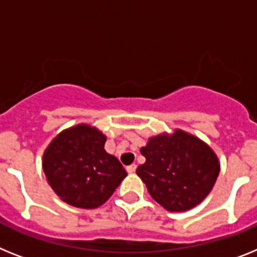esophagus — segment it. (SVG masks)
I'll use <instances>...</instances> for the list:
<instances>
[{
  "label": "esophagus",
  "instance_id": "34e87169",
  "mask_svg": "<svg viewBox=\"0 0 257 257\" xmlns=\"http://www.w3.org/2000/svg\"><path fill=\"white\" fill-rule=\"evenodd\" d=\"M136 169H137V166L136 165H131L126 167V171L129 172V174H133V172H136Z\"/></svg>",
  "mask_w": 257,
  "mask_h": 257
}]
</instances>
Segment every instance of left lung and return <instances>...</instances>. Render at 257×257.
Segmentation results:
<instances>
[{
	"label": "left lung",
	"mask_w": 257,
	"mask_h": 257,
	"mask_svg": "<svg viewBox=\"0 0 257 257\" xmlns=\"http://www.w3.org/2000/svg\"><path fill=\"white\" fill-rule=\"evenodd\" d=\"M146 158L137 175L155 201L170 212H184L204 200L219 174L218 159L204 142L176 131L157 136L141 149Z\"/></svg>",
	"instance_id": "8db88e82"
}]
</instances>
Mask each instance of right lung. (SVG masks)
<instances>
[{
  "label": "right lung",
  "mask_w": 257,
  "mask_h": 257,
  "mask_svg": "<svg viewBox=\"0 0 257 257\" xmlns=\"http://www.w3.org/2000/svg\"><path fill=\"white\" fill-rule=\"evenodd\" d=\"M105 136L90 125H77L60 133L43 157L47 180L62 201L83 209L104 204L126 172L104 150Z\"/></svg>",
  "instance_id": "obj_1"
}]
</instances>
